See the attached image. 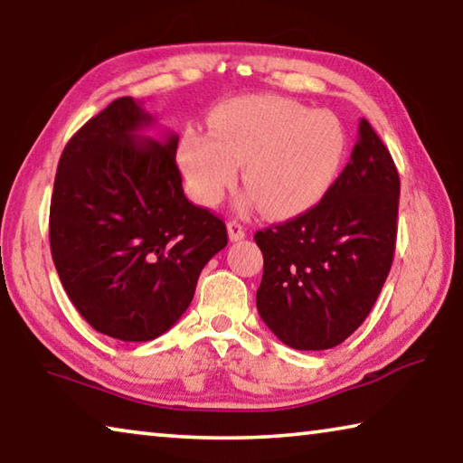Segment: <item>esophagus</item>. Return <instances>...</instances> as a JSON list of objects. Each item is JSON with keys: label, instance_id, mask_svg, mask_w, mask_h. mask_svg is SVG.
Returning a JSON list of instances; mask_svg holds the SVG:
<instances>
[{"label": "esophagus", "instance_id": "1", "mask_svg": "<svg viewBox=\"0 0 463 463\" xmlns=\"http://www.w3.org/2000/svg\"><path fill=\"white\" fill-rule=\"evenodd\" d=\"M226 231H229V239H231L232 242L245 239V234H247L245 229H242V224L237 222V221H231L229 224H226Z\"/></svg>", "mask_w": 463, "mask_h": 463}]
</instances>
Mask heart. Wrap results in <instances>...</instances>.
<instances>
[{"mask_svg":"<svg viewBox=\"0 0 463 463\" xmlns=\"http://www.w3.org/2000/svg\"><path fill=\"white\" fill-rule=\"evenodd\" d=\"M347 153V132L333 112L279 96L231 99L210 116V132L187 130L179 165L195 202L214 206L242 184L265 214L310 210L333 185Z\"/></svg>","mask_w":463,"mask_h":463,"instance_id":"1","label":"heart"}]
</instances>
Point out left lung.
<instances>
[{
  "instance_id": "obj_1",
  "label": "left lung",
  "mask_w": 463,
  "mask_h": 463,
  "mask_svg": "<svg viewBox=\"0 0 463 463\" xmlns=\"http://www.w3.org/2000/svg\"><path fill=\"white\" fill-rule=\"evenodd\" d=\"M401 177L370 122L343 174L308 213L255 232L263 253L257 310L288 347L323 351L357 331L396 245Z\"/></svg>"
}]
</instances>
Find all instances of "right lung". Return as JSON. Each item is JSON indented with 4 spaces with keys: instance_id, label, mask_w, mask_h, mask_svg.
Here are the masks:
<instances>
[{
    "instance_id": "add662e5",
    "label": "right lung",
    "mask_w": 463,
    "mask_h": 463,
    "mask_svg": "<svg viewBox=\"0 0 463 463\" xmlns=\"http://www.w3.org/2000/svg\"><path fill=\"white\" fill-rule=\"evenodd\" d=\"M155 118L114 99L61 155L51 253L69 300L112 339L153 341L190 307L200 271L226 247V226L185 198L179 137H145Z\"/></svg>"
}]
</instances>
